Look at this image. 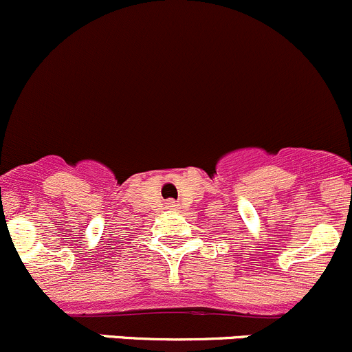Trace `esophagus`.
Wrapping results in <instances>:
<instances>
[{"instance_id": "34e87169", "label": "esophagus", "mask_w": 352, "mask_h": 352, "mask_svg": "<svg viewBox=\"0 0 352 352\" xmlns=\"http://www.w3.org/2000/svg\"><path fill=\"white\" fill-rule=\"evenodd\" d=\"M168 207L170 209H179V204L177 202H168Z\"/></svg>"}]
</instances>
